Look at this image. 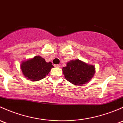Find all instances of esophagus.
<instances>
[{
	"label": "esophagus",
	"instance_id": "1",
	"mask_svg": "<svg viewBox=\"0 0 123 123\" xmlns=\"http://www.w3.org/2000/svg\"><path fill=\"white\" fill-rule=\"evenodd\" d=\"M60 66H61L60 64H56V65H55V67H60Z\"/></svg>",
	"mask_w": 123,
	"mask_h": 123
}]
</instances>
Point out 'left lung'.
<instances>
[{
  "mask_svg": "<svg viewBox=\"0 0 123 123\" xmlns=\"http://www.w3.org/2000/svg\"><path fill=\"white\" fill-rule=\"evenodd\" d=\"M63 73L67 81L77 85H82L91 80L95 74V67L79 59L71 61L63 67Z\"/></svg>",
  "mask_w": 123,
  "mask_h": 123,
  "instance_id": "obj_1",
  "label": "left lung"
}]
</instances>
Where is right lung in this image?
<instances>
[{
    "instance_id": "1",
    "label": "right lung",
    "mask_w": 123,
    "mask_h": 123,
    "mask_svg": "<svg viewBox=\"0 0 123 123\" xmlns=\"http://www.w3.org/2000/svg\"><path fill=\"white\" fill-rule=\"evenodd\" d=\"M53 67L51 62H46L45 59L39 56H35L21 64L22 71L25 77L33 81L44 78Z\"/></svg>"
}]
</instances>
